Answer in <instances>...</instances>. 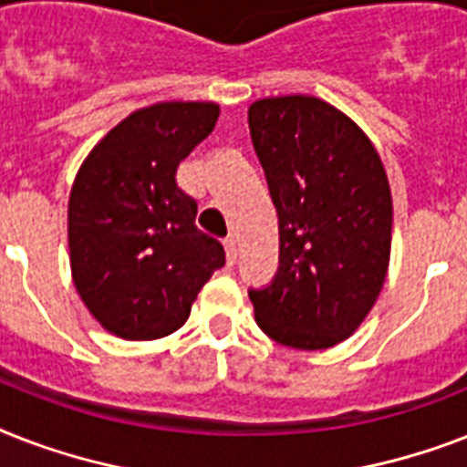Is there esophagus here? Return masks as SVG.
I'll list each match as a JSON object with an SVG mask.
<instances>
[{"label":"esophagus","mask_w":467,"mask_h":467,"mask_svg":"<svg viewBox=\"0 0 467 467\" xmlns=\"http://www.w3.org/2000/svg\"><path fill=\"white\" fill-rule=\"evenodd\" d=\"M225 254H227V264L237 262V240H234V237H227L225 240Z\"/></svg>","instance_id":"obj_1"}]
</instances>
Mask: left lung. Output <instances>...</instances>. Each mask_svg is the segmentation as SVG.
Here are the masks:
<instances>
[{"instance_id": "8db88e82", "label": "left lung", "mask_w": 467, "mask_h": 467, "mask_svg": "<svg viewBox=\"0 0 467 467\" xmlns=\"http://www.w3.org/2000/svg\"><path fill=\"white\" fill-rule=\"evenodd\" d=\"M249 130L278 213V274L249 291L269 339L329 348L348 339L383 291L392 196L370 138L307 94L256 99Z\"/></svg>"}]
</instances>
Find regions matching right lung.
Listing matches in <instances>:
<instances>
[{
    "label": "right lung",
    "instance_id": "right-lung-1",
    "mask_svg": "<svg viewBox=\"0 0 467 467\" xmlns=\"http://www.w3.org/2000/svg\"><path fill=\"white\" fill-rule=\"evenodd\" d=\"M213 101H157L113 126L84 157L67 203L72 284L91 317L128 341L189 319L225 249L196 227L179 161L215 128Z\"/></svg>",
    "mask_w": 467,
    "mask_h": 467
}]
</instances>
